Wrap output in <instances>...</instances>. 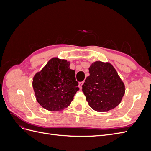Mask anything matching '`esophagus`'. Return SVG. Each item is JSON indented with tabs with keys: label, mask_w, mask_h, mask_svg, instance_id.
Returning a JSON list of instances; mask_svg holds the SVG:
<instances>
[{
	"label": "esophagus",
	"mask_w": 151,
	"mask_h": 151,
	"mask_svg": "<svg viewBox=\"0 0 151 151\" xmlns=\"http://www.w3.org/2000/svg\"><path fill=\"white\" fill-rule=\"evenodd\" d=\"M84 81L80 82V83H79V86L80 89H82V88H83V85L84 84Z\"/></svg>",
	"instance_id": "esophagus-1"
}]
</instances>
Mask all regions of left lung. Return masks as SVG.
Here are the masks:
<instances>
[{"label":"left lung","mask_w":151,"mask_h":151,"mask_svg":"<svg viewBox=\"0 0 151 151\" xmlns=\"http://www.w3.org/2000/svg\"><path fill=\"white\" fill-rule=\"evenodd\" d=\"M89 72L83 91L89 106L98 112L116 107L125 94V87L115 68L109 62L96 61L91 65Z\"/></svg>","instance_id":"8db88e82"}]
</instances>
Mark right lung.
Wrapping results in <instances>:
<instances>
[{
    "label": "right lung",
    "mask_w": 151,
    "mask_h": 151,
    "mask_svg": "<svg viewBox=\"0 0 151 151\" xmlns=\"http://www.w3.org/2000/svg\"><path fill=\"white\" fill-rule=\"evenodd\" d=\"M64 59L52 58L33 79V88L38 103L48 111L67 108L79 89L75 70Z\"/></svg>",
    "instance_id": "1"
}]
</instances>
